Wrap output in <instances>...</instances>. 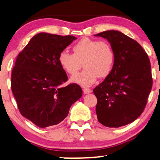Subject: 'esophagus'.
<instances>
[{
  "mask_svg": "<svg viewBox=\"0 0 160 160\" xmlns=\"http://www.w3.org/2000/svg\"><path fill=\"white\" fill-rule=\"evenodd\" d=\"M91 92H92V90L90 89H88V88H85V89H83V92H84V94L90 93Z\"/></svg>",
  "mask_w": 160,
  "mask_h": 160,
  "instance_id": "obj_1",
  "label": "esophagus"
}]
</instances>
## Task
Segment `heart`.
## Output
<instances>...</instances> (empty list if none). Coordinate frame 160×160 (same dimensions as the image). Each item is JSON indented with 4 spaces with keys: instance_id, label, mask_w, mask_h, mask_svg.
<instances>
[{
    "instance_id": "heart-1",
    "label": "heart",
    "mask_w": 160,
    "mask_h": 160,
    "mask_svg": "<svg viewBox=\"0 0 160 160\" xmlns=\"http://www.w3.org/2000/svg\"><path fill=\"white\" fill-rule=\"evenodd\" d=\"M73 54L63 50L59 54V65L67 73L74 75L82 66L80 73L72 76L71 81L81 86L93 84L98 77L103 78L111 73L114 64V52L106 42H98L88 38L81 39L72 47Z\"/></svg>"
}]
</instances>
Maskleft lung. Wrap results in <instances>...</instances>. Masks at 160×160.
Instances as JSON below:
<instances>
[{
	"label": "left lung",
	"mask_w": 160,
	"mask_h": 160,
	"mask_svg": "<svg viewBox=\"0 0 160 160\" xmlns=\"http://www.w3.org/2000/svg\"><path fill=\"white\" fill-rule=\"evenodd\" d=\"M114 52L111 73L95 87L98 120L107 127L118 128L141 115L152 87L150 61L139 43L118 31L99 33Z\"/></svg>",
	"instance_id": "8db88e82"
}]
</instances>
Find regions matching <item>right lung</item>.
Instances as JSON below:
<instances>
[{
  "label": "right lung",
  "mask_w": 160,
  "mask_h": 160,
  "mask_svg": "<svg viewBox=\"0 0 160 160\" xmlns=\"http://www.w3.org/2000/svg\"><path fill=\"white\" fill-rule=\"evenodd\" d=\"M77 38L39 33L18 54L11 74V90L21 115L41 128L58 124L82 95L68 80L59 54Z\"/></svg>",
  "instance_id": "obj_1"
}]
</instances>
